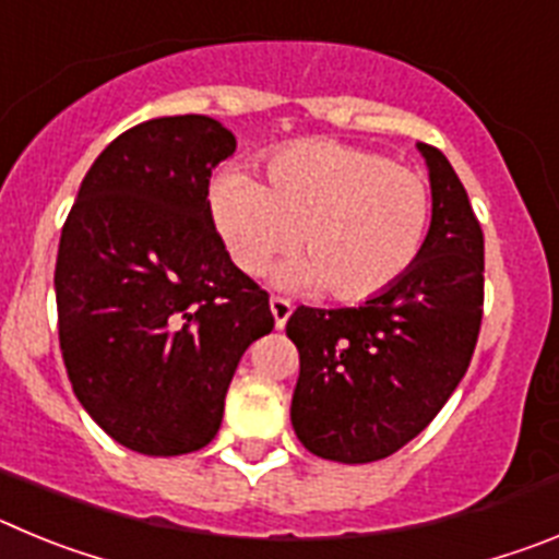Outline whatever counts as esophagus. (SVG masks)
I'll list each match as a JSON object with an SVG mask.
<instances>
[{
  "mask_svg": "<svg viewBox=\"0 0 559 559\" xmlns=\"http://www.w3.org/2000/svg\"><path fill=\"white\" fill-rule=\"evenodd\" d=\"M271 316H274V324H276V330H283L285 324H288V319H290V302L288 299H280V296H274V299H271Z\"/></svg>",
  "mask_w": 559,
  "mask_h": 559,
  "instance_id": "34e87169",
  "label": "esophagus"
}]
</instances>
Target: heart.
Instances as JSON below:
<instances>
[{
  "label": "heart",
  "mask_w": 559,
  "mask_h": 559,
  "mask_svg": "<svg viewBox=\"0 0 559 559\" xmlns=\"http://www.w3.org/2000/svg\"><path fill=\"white\" fill-rule=\"evenodd\" d=\"M210 212L243 274L265 271L296 240L302 257L276 269L280 288H328L338 302H367L419 257L431 195L417 173L383 153L313 140L271 156L269 187L249 173H221Z\"/></svg>",
  "instance_id": "obj_1"
}]
</instances>
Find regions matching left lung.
Masks as SVG:
<instances>
[{"label":"left lung","mask_w":559,"mask_h":559,"mask_svg":"<svg viewBox=\"0 0 559 559\" xmlns=\"http://www.w3.org/2000/svg\"><path fill=\"white\" fill-rule=\"evenodd\" d=\"M431 226L412 269L358 308H296L290 426L316 456L367 464L412 442L471 367L481 328L484 235L456 170L417 142Z\"/></svg>","instance_id":"8db88e82"}]
</instances>
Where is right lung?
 <instances>
[{"instance_id":"1","label":"right lung","mask_w":559,"mask_h":559,"mask_svg":"<svg viewBox=\"0 0 559 559\" xmlns=\"http://www.w3.org/2000/svg\"><path fill=\"white\" fill-rule=\"evenodd\" d=\"M235 133L204 114L128 128L88 167L61 231L58 338L75 397L128 451L210 445L226 389L274 316L210 212Z\"/></svg>"}]
</instances>
